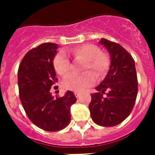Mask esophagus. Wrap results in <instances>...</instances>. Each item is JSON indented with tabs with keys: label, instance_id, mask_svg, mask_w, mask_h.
Wrapping results in <instances>:
<instances>
[{
	"label": "esophagus",
	"instance_id": "34e87169",
	"mask_svg": "<svg viewBox=\"0 0 155 155\" xmlns=\"http://www.w3.org/2000/svg\"><path fill=\"white\" fill-rule=\"evenodd\" d=\"M75 96L76 97H80V95H81V93L80 92H75Z\"/></svg>",
	"mask_w": 155,
	"mask_h": 155
}]
</instances>
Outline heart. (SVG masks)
I'll list each match as a JSON object with an SVG mask.
<instances>
[{"mask_svg":"<svg viewBox=\"0 0 155 155\" xmlns=\"http://www.w3.org/2000/svg\"><path fill=\"white\" fill-rule=\"evenodd\" d=\"M69 52L77 60L85 62L84 70H90L98 78L105 76L109 70L111 59L109 54L101 51L98 46L85 44L70 50ZM54 66L61 76H64L70 69V62L66 52L61 51L56 54L54 59ZM95 77L91 72H85L81 75H68L64 79L62 85L65 89L74 91H83L93 85Z\"/></svg>","mask_w":155,"mask_h":155,"instance_id":"heart-1","label":"heart"}]
</instances>
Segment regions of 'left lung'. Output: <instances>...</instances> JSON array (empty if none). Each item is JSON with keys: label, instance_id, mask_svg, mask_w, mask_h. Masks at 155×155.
Here are the masks:
<instances>
[{"label": "left lung", "instance_id": "left-lung-1", "mask_svg": "<svg viewBox=\"0 0 155 155\" xmlns=\"http://www.w3.org/2000/svg\"><path fill=\"white\" fill-rule=\"evenodd\" d=\"M100 43L109 51L111 64L105 79L95 87L98 92L91 95L88 107L95 124L112 127L125 120L134 107L138 93L137 71L134 58L121 45L104 38Z\"/></svg>", "mask_w": 155, "mask_h": 155}]
</instances>
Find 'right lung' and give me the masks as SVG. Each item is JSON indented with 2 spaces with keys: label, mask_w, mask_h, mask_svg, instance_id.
I'll return each mask as SVG.
<instances>
[{
  "label": "right lung",
  "mask_w": 155,
  "mask_h": 155,
  "mask_svg": "<svg viewBox=\"0 0 155 155\" xmlns=\"http://www.w3.org/2000/svg\"><path fill=\"white\" fill-rule=\"evenodd\" d=\"M58 48L55 43H45L32 48L23 58L18 70L20 101L28 117L36 126L50 132L68 125L70 107L76 101L70 91L56 98L50 92L58 82L53 65Z\"/></svg>",
  "instance_id": "obj_1"
}]
</instances>
